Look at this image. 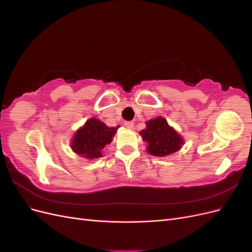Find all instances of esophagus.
Returning <instances> with one entry per match:
<instances>
[{"instance_id": "esophagus-1", "label": "esophagus", "mask_w": 252, "mask_h": 252, "mask_svg": "<svg viewBox=\"0 0 252 252\" xmlns=\"http://www.w3.org/2000/svg\"><path fill=\"white\" fill-rule=\"evenodd\" d=\"M124 125H125L127 128H129V129H132V128H133V126H134L133 122H125Z\"/></svg>"}]
</instances>
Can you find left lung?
<instances>
[{"mask_svg":"<svg viewBox=\"0 0 252 252\" xmlns=\"http://www.w3.org/2000/svg\"><path fill=\"white\" fill-rule=\"evenodd\" d=\"M145 124L146 128L142 129L140 134L147 144L148 154L156 157H166L182 148L184 139L163 117L151 119Z\"/></svg>","mask_w":252,"mask_h":252,"instance_id":"1","label":"left lung"}]
</instances>
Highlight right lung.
<instances>
[{
    "label": "right lung",
    "instance_id": "right-lung-1",
    "mask_svg": "<svg viewBox=\"0 0 252 252\" xmlns=\"http://www.w3.org/2000/svg\"><path fill=\"white\" fill-rule=\"evenodd\" d=\"M119 127H108L98 119L91 118L75 131L70 148L87 159L102 158L103 149L111 143Z\"/></svg>",
    "mask_w": 252,
    "mask_h": 252
}]
</instances>
